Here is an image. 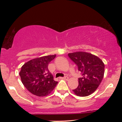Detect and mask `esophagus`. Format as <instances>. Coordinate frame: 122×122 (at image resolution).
I'll list each match as a JSON object with an SVG mask.
<instances>
[{"mask_svg":"<svg viewBox=\"0 0 122 122\" xmlns=\"http://www.w3.org/2000/svg\"><path fill=\"white\" fill-rule=\"evenodd\" d=\"M60 79H61L66 80H68V77L65 76V77H60Z\"/></svg>","mask_w":122,"mask_h":122,"instance_id":"1","label":"esophagus"}]
</instances>
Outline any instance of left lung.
Instances as JSON below:
<instances>
[{
    "instance_id": "8db88e82",
    "label": "left lung",
    "mask_w": 122,
    "mask_h": 122,
    "mask_svg": "<svg viewBox=\"0 0 122 122\" xmlns=\"http://www.w3.org/2000/svg\"><path fill=\"white\" fill-rule=\"evenodd\" d=\"M68 56L77 66L82 75L81 77L79 78V85L73 91L82 97L93 93L104 76V63L99 57L86 52L69 53Z\"/></svg>"
}]
</instances>
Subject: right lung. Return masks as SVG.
I'll return each instance as SVG.
<instances>
[{"mask_svg":"<svg viewBox=\"0 0 122 122\" xmlns=\"http://www.w3.org/2000/svg\"><path fill=\"white\" fill-rule=\"evenodd\" d=\"M56 55L46 56L28 61L21 68L19 73L21 80L26 89L38 96L49 95L56 87L58 82L48 69L50 62Z\"/></svg>","mask_w":122,"mask_h":122,"instance_id":"1","label":"right lung"}]
</instances>
